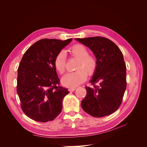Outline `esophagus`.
<instances>
[{
  "label": "esophagus",
  "mask_w": 147,
  "mask_h": 147,
  "mask_svg": "<svg viewBox=\"0 0 147 147\" xmlns=\"http://www.w3.org/2000/svg\"><path fill=\"white\" fill-rule=\"evenodd\" d=\"M75 90H76V88H71L70 89H69V91H74Z\"/></svg>",
  "instance_id": "34e87169"
}]
</instances>
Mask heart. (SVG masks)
Instances as JSON below:
<instances>
[{"instance_id": "obj_1", "label": "heart", "mask_w": 147, "mask_h": 147, "mask_svg": "<svg viewBox=\"0 0 147 147\" xmlns=\"http://www.w3.org/2000/svg\"><path fill=\"white\" fill-rule=\"evenodd\" d=\"M72 56L77 58L75 69L76 71L65 75L61 79V83L66 87H76L83 83L88 77V74L92 75L94 74L97 66L96 57L88 54V49L82 44H75L70 49ZM66 54L64 51H60L56 55L54 65L56 70L59 74H63L65 70Z\"/></svg>"}]
</instances>
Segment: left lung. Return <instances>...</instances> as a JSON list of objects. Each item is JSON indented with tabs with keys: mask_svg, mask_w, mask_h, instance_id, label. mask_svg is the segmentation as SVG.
<instances>
[{
	"mask_svg": "<svg viewBox=\"0 0 147 147\" xmlns=\"http://www.w3.org/2000/svg\"><path fill=\"white\" fill-rule=\"evenodd\" d=\"M75 40L90 48L97 60L90 82L92 86L85 87L86 95L82 101V107L92 117L107 116L119 107L126 88V67L123 53L116 44L104 37ZM99 81L100 85L96 86Z\"/></svg>",
	"mask_w": 147,
	"mask_h": 147,
	"instance_id": "1",
	"label": "left lung"
}]
</instances>
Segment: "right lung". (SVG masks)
Segmentation results:
<instances>
[{"label":"right lung","mask_w":147,"mask_h":147,"mask_svg":"<svg viewBox=\"0 0 147 147\" xmlns=\"http://www.w3.org/2000/svg\"><path fill=\"white\" fill-rule=\"evenodd\" d=\"M72 40H40L22 57L18 69L17 93L22 110L35 121H52L61 112L63 99L69 91L59 86L54 61Z\"/></svg>","instance_id":"right-lung-1"}]
</instances>
